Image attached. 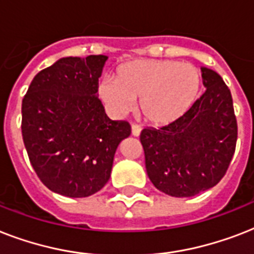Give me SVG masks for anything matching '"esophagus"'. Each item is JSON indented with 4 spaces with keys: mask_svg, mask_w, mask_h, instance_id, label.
I'll return each instance as SVG.
<instances>
[{
    "mask_svg": "<svg viewBox=\"0 0 254 254\" xmlns=\"http://www.w3.org/2000/svg\"><path fill=\"white\" fill-rule=\"evenodd\" d=\"M131 134L134 135V137H138V135L141 134V127H139L138 125L133 124V125H131Z\"/></svg>",
    "mask_w": 254,
    "mask_h": 254,
    "instance_id": "34e87169",
    "label": "esophagus"
}]
</instances>
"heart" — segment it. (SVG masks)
I'll return each mask as SVG.
<instances>
[{
    "instance_id": "b5f03b06",
    "label": "heart",
    "mask_w": 254,
    "mask_h": 254,
    "mask_svg": "<svg viewBox=\"0 0 254 254\" xmlns=\"http://www.w3.org/2000/svg\"><path fill=\"white\" fill-rule=\"evenodd\" d=\"M200 84V73L193 65L138 59L120 65L113 81L100 84L99 95L119 117L127 115L138 100L141 119L154 127H163L189 112L199 96Z\"/></svg>"
}]
</instances>
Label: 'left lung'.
<instances>
[{"label":"left lung","mask_w":254,"mask_h":254,"mask_svg":"<svg viewBox=\"0 0 254 254\" xmlns=\"http://www.w3.org/2000/svg\"><path fill=\"white\" fill-rule=\"evenodd\" d=\"M207 88L177 121L141 131L151 183L175 197L212 189L224 177L235 154L237 121L232 95L219 73L201 67Z\"/></svg>","instance_id":"obj_1"}]
</instances>
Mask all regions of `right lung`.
<instances>
[{"instance_id": "1", "label": "right lung", "mask_w": 254, "mask_h": 254, "mask_svg": "<svg viewBox=\"0 0 254 254\" xmlns=\"http://www.w3.org/2000/svg\"><path fill=\"white\" fill-rule=\"evenodd\" d=\"M105 55L62 58L42 69L22 100V137L31 166L51 191L87 197L111 178L127 121H113L100 101Z\"/></svg>"}]
</instances>
